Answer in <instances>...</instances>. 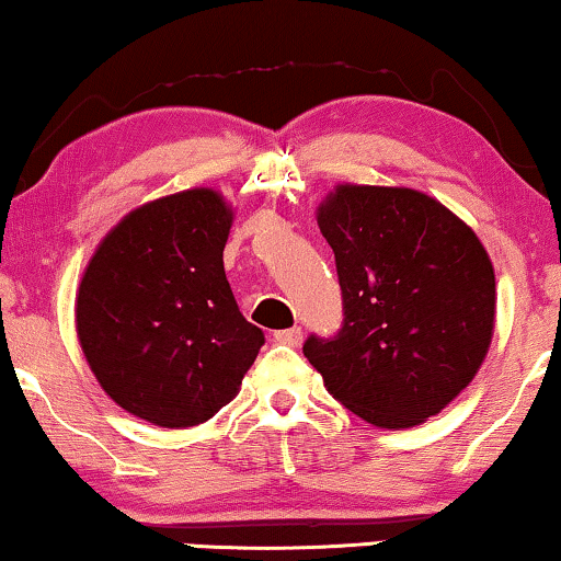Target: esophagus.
<instances>
[{
	"label": "esophagus",
	"instance_id": "1",
	"mask_svg": "<svg viewBox=\"0 0 561 561\" xmlns=\"http://www.w3.org/2000/svg\"><path fill=\"white\" fill-rule=\"evenodd\" d=\"M273 336H275V342L290 344V347H296V344L301 342L304 332H301V327H290V329H278V332H275Z\"/></svg>",
	"mask_w": 561,
	"mask_h": 561
}]
</instances>
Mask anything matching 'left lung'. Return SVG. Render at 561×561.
<instances>
[{"label":"left lung","instance_id":"1","mask_svg":"<svg viewBox=\"0 0 561 561\" xmlns=\"http://www.w3.org/2000/svg\"><path fill=\"white\" fill-rule=\"evenodd\" d=\"M334 250L342 329L304 355L344 409L419 426L470 386L495 327V273L478 234L413 188L336 186L319 206Z\"/></svg>","mask_w":561,"mask_h":561}]
</instances>
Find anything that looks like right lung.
<instances>
[{
  "label": "right lung",
  "instance_id": "right-lung-1",
  "mask_svg": "<svg viewBox=\"0 0 561 561\" xmlns=\"http://www.w3.org/2000/svg\"><path fill=\"white\" fill-rule=\"evenodd\" d=\"M232 209L191 188L129 211L99 244L76 294V332L114 403L165 428L209 421L265 344L225 275Z\"/></svg>",
  "mask_w": 561,
  "mask_h": 561
}]
</instances>
